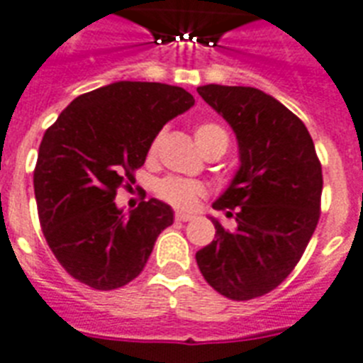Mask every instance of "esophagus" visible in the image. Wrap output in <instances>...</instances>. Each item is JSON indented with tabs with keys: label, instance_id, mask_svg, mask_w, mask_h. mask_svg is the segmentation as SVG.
<instances>
[{
	"label": "esophagus",
	"instance_id": "esophagus-1",
	"mask_svg": "<svg viewBox=\"0 0 363 363\" xmlns=\"http://www.w3.org/2000/svg\"><path fill=\"white\" fill-rule=\"evenodd\" d=\"M176 221H191L193 219V213H189V211H176Z\"/></svg>",
	"mask_w": 363,
	"mask_h": 363
}]
</instances>
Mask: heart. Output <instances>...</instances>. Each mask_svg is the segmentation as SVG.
I'll list each match as a JSON object with an SVG mask.
<instances>
[{"instance_id": "heart-1", "label": "heart", "mask_w": 363, "mask_h": 363, "mask_svg": "<svg viewBox=\"0 0 363 363\" xmlns=\"http://www.w3.org/2000/svg\"><path fill=\"white\" fill-rule=\"evenodd\" d=\"M225 135L221 127L216 125V123H200L195 129V140L199 144V147H202L208 144L210 140H213L216 136ZM159 146V136L153 138V142L150 144V157L155 155ZM206 189L204 185L200 182H193V179H182V178H164L157 184V195L163 200L170 202L172 206H178V208H191L195 204L200 196H204Z\"/></svg>"}]
</instances>
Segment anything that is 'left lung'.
I'll return each mask as SVG.
<instances>
[{
	"mask_svg": "<svg viewBox=\"0 0 363 363\" xmlns=\"http://www.w3.org/2000/svg\"><path fill=\"white\" fill-rule=\"evenodd\" d=\"M199 95L232 127L238 140L234 178L216 210L236 217L196 253L204 279L219 294L243 301L281 285L317 228L323 168L303 121L285 104L247 86L208 84Z\"/></svg>",
	"mask_w": 363,
	"mask_h": 363,
	"instance_id": "left-lung-1",
	"label": "left lung"
}]
</instances>
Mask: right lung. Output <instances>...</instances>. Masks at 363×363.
I'll list each match as a JSON object with an SVG mask.
<instances>
[{"label":"right lung","mask_w":363,"mask_h":363,"mask_svg":"<svg viewBox=\"0 0 363 363\" xmlns=\"http://www.w3.org/2000/svg\"><path fill=\"white\" fill-rule=\"evenodd\" d=\"M193 104L178 86L121 80L77 97L45 133L35 200L46 242L74 279L112 291L144 269L174 211L150 199L125 216L116 191L135 182L164 123Z\"/></svg>","instance_id":"obj_1"}]
</instances>
